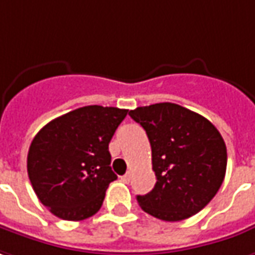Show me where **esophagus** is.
<instances>
[{
    "label": "esophagus",
    "mask_w": 255,
    "mask_h": 255,
    "mask_svg": "<svg viewBox=\"0 0 255 255\" xmlns=\"http://www.w3.org/2000/svg\"><path fill=\"white\" fill-rule=\"evenodd\" d=\"M121 180L124 181V183H129V180H131V173H127V174H124Z\"/></svg>",
    "instance_id": "1"
}]
</instances>
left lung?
Wrapping results in <instances>:
<instances>
[{"label":"left lung","instance_id":"1","mask_svg":"<svg viewBox=\"0 0 255 255\" xmlns=\"http://www.w3.org/2000/svg\"><path fill=\"white\" fill-rule=\"evenodd\" d=\"M128 114L146 131L156 174L153 190L136 197L139 207L166 222L198 214L225 178L222 135L205 117L174 103L136 107Z\"/></svg>","mask_w":255,"mask_h":255}]
</instances>
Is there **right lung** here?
Returning a JSON list of instances; mask_svg holds the SVG:
<instances>
[{
    "label": "right lung",
    "instance_id": "add662e5",
    "mask_svg": "<svg viewBox=\"0 0 255 255\" xmlns=\"http://www.w3.org/2000/svg\"><path fill=\"white\" fill-rule=\"evenodd\" d=\"M128 110L85 106L50 121L33 138L27 174L37 198L64 221H84L98 212L109 184V143Z\"/></svg>",
    "mask_w": 255,
    "mask_h": 255
}]
</instances>
